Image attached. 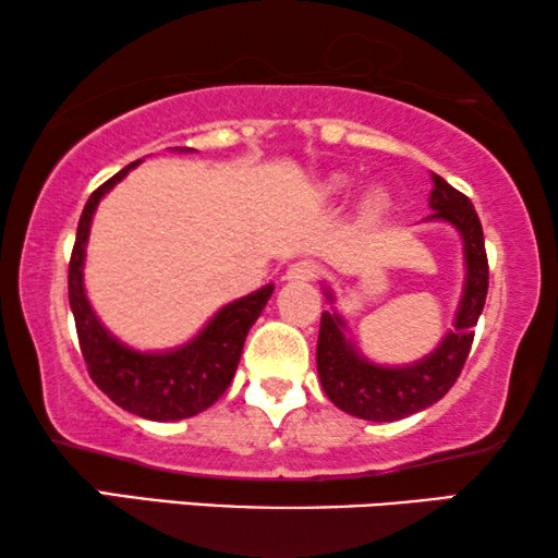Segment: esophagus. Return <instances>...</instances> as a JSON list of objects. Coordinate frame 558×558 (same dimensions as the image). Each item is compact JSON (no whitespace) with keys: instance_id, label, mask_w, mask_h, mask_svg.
<instances>
[{"instance_id":"1","label":"esophagus","mask_w":558,"mask_h":558,"mask_svg":"<svg viewBox=\"0 0 558 558\" xmlns=\"http://www.w3.org/2000/svg\"><path fill=\"white\" fill-rule=\"evenodd\" d=\"M317 277V264L310 262V258H302V262H294L287 269L289 281H312Z\"/></svg>"}]
</instances>
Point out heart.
I'll list each match as a JSON object with an SVG mask.
<instances>
[{
	"label": "heart",
	"instance_id": "1",
	"mask_svg": "<svg viewBox=\"0 0 558 558\" xmlns=\"http://www.w3.org/2000/svg\"><path fill=\"white\" fill-rule=\"evenodd\" d=\"M342 185H340V182H335V185H332V190H340ZM378 205H380V195L378 193H371L368 195V208H378Z\"/></svg>",
	"mask_w": 558,
	"mask_h": 558
}]
</instances>
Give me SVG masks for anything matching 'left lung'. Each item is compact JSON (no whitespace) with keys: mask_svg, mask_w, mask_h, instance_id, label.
Listing matches in <instances>:
<instances>
[{"mask_svg":"<svg viewBox=\"0 0 558 558\" xmlns=\"http://www.w3.org/2000/svg\"><path fill=\"white\" fill-rule=\"evenodd\" d=\"M434 190L429 195V220H447L462 235L464 243V292L460 312L454 317V330L441 340V345L424 361L403 368H386L357 355L345 340V323L335 312H323L317 338V373L323 388L335 407L350 416L368 422H399L432 403H437L454 380L460 378L468 361L480 312L487 296V254L483 226L470 197L454 190L439 174H432ZM327 300L332 294L327 292Z\"/></svg>","mask_w":558,"mask_h":558,"instance_id":"1","label":"left lung"}]
</instances>
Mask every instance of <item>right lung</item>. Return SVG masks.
<instances>
[{
	"instance_id": "right-lung-1",
	"label": "right lung",
	"mask_w": 558,
	"mask_h": 558,
	"mask_svg": "<svg viewBox=\"0 0 558 558\" xmlns=\"http://www.w3.org/2000/svg\"><path fill=\"white\" fill-rule=\"evenodd\" d=\"M136 165L140 159L106 180L88 197L78 220L71 266H68V300L75 317L83 361L88 365V376L94 378V384L124 411L151 418V422H178L213 407L231 386L243 342L251 325L269 302L274 287L266 284L254 294L226 304L187 345L167 350V353H136L121 345L90 310L86 289H83V258H86V241L96 205Z\"/></svg>"
}]
</instances>
